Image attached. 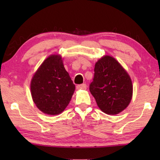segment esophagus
Returning a JSON list of instances; mask_svg holds the SVG:
<instances>
[{"label": "esophagus", "mask_w": 160, "mask_h": 160, "mask_svg": "<svg viewBox=\"0 0 160 160\" xmlns=\"http://www.w3.org/2000/svg\"><path fill=\"white\" fill-rule=\"evenodd\" d=\"M76 88L78 89H82V90H85L87 89V85L86 84H78L77 85Z\"/></svg>", "instance_id": "1"}]
</instances>
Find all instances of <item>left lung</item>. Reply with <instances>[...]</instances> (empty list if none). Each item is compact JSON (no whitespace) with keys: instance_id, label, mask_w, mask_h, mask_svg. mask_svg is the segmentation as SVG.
<instances>
[{"instance_id":"obj_1","label":"left lung","mask_w":160,"mask_h":160,"mask_svg":"<svg viewBox=\"0 0 160 160\" xmlns=\"http://www.w3.org/2000/svg\"><path fill=\"white\" fill-rule=\"evenodd\" d=\"M98 107L108 115H115L130 103L132 86L130 76L114 58L105 56L96 63L89 85Z\"/></svg>"}]
</instances>
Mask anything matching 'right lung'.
Segmentation results:
<instances>
[{
	"mask_svg": "<svg viewBox=\"0 0 160 160\" xmlns=\"http://www.w3.org/2000/svg\"><path fill=\"white\" fill-rule=\"evenodd\" d=\"M74 91L75 84L58 55L47 58L31 82L33 102L40 111L48 115L62 113L69 104Z\"/></svg>",
	"mask_w": 160,
	"mask_h": 160,
	"instance_id": "add662e5",
	"label": "right lung"
}]
</instances>
